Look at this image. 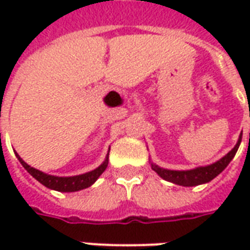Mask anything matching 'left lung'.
Listing matches in <instances>:
<instances>
[{"label":"left lung","mask_w":250,"mask_h":250,"mask_svg":"<svg viewBox=\"0 0 250 250\" xmlns=\"http://www.w3.org/2000/svg\"><path fill=\"white\" fill-rule=\"evenodd\" d=\"M242 139V132L240 134V138H238V142L237 145L230 151L226 154L225 157L221 158L220 161L211 163L209 166H201V167H195L193 170H167V168H162L151 163V168L155 171V173L163 178L165 181H168V182H173L175 185H179V186H198V185L208 184L211 179H214L220 173H222L225 167L230 163V161L236 155L237 150L240 147V143H241Z\"/></svg>","instance_id":"1"}]
</instances>
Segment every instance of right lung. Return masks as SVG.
Instances as JSON below:
<instances>
[{
  "label": "right lung",
  "mask_w": 250,
  "mask_h": 250,
  "mask_svg": "<svg viewBox=\"0 0 250 250\" xmlns=\"http://www.w3.org/2000/svg\"><path fill=\"white\" fill-rule=\"evenodd\" d=\"M16 157L19 158V161L24 166L25 170L33 178L37 179L40 184H42L48 188L56 190V191H62V193H72V191H79V190H83V188H89L91 185L96 182V179L104 173V170L108 166V154H107L105 161L98 168H95V170L89 171V173L82 174V175H75V177H55V175L42 173V171L37 170V168L30 167L28 163H25L21 159V157L17 152H16Z\"/></svg>",
  "instance_id": "right-lung-1"
}]
</instances>
